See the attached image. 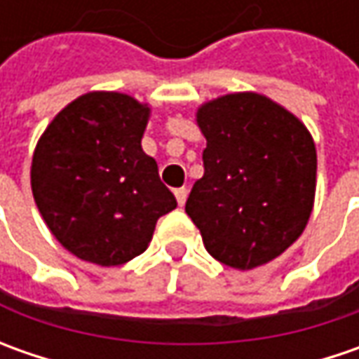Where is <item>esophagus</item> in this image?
<instances>
[{
  "mask_svg": "<svg viewBox=\"0 0 359 359\" xmlns=\"http://www.w3.org/2000/svg\"><path fill=\"white\" fill-rule=\"evenodd\" d=\"M175 200H177V203H180V205H184V203H186V200H187L186 187H177V189H175Z\"/></svg>",
  "mask_w": 359,
  "mask_h": 359,
  "instance_id": "esophagus-1",
  "label": "esophagus"
}]
</instances>
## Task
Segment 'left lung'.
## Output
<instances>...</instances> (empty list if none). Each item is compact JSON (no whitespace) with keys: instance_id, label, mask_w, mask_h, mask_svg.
Listing matches in <instances>:
<instances>
[{"instance_id":"obj_1","label":"left lung","mask_w":359,"mask_h":359,"mask_svg":"<svg viewBox=\"0 0 359 359\" xmlns=\"http://www.w3.org/2000/svg\"><path fill=\"white\" fill-rule=\"evenodd\" d=\"M203 177L186 201L212 257L236 269L268 264L304 231L316 196V145L306 126L259 93L198 109Z\"/></svg>"}]
</instances>
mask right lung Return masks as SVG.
Here are the masks:
<instances>
[{
	"label": "right lung",
	"instance_id": "add662e5",
	"mask_svg": "<svg viewBox=\"0 0 359 359\" xmlns=\"http://www.w3.org/2000/svg\"><path fill=\"white\" fill-rule=\"evenodd\" d=\"M149 107L126 93L91 91L63 107L32 161L37 210L67 252L97 266L144 254L177 201L142 149Z\"/></svg>",
	"mask_w": 359,
	"mask_h": 359
}]
</instances>
